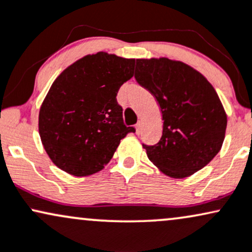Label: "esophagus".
Instances as JSON below:
<instances>
[{
    "label": "esophagus",
    "instance_id": "34e87169",
    "mask_svg": "<svg viewBox=\"0 0 252 252\" xmlns=\"http://www.w3.org/2000/svg\"><path fill=\"white\" fill-rule=\"evenodd\" d=\"M135 129H137V134H139V133H140V129H141V123H140V121L135 124Z\"/></svg>",
    "mask_w": 252,
    "mask_h": 252
}]
</instances>
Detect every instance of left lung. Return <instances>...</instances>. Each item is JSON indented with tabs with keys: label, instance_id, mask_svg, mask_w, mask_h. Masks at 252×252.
<instances>
[{
	"label": "left lung",
	"instance_id": "obj_1",
	"mask_svg": "<svg viewBox=\"0 0 252 252\" xmlns=\"http://www.w3.org/2000/svg\"><path fill=\"white\" fill-rule=\"evenodd\" d=\"M134 78L161 108L162 135L143 145L161 172L185 178L202 170L220 151L226 114L215 88L199 72L180 61L138 59Z\"/></svg>",
	"mask_w": 252,
	"mask_h": 252
}]
</instances>
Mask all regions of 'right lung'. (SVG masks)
<instances>
[{"mask_svg":"<svg viewBox=\"0 0 252 252\" xmlns=\"http://www.w3.org/2000/svg\"><path fill=\"white\" fill-rule=\"evenodd\" d=\"M134 62L100 52L74 62L53 82L40 108L38 132L47 155L62 171L75 177L99 172L121 139L135 132L124 124L117 101Z\"/></svg>","mask_w":252,"mask_h":252,"instance_id":"add662e5","label":"right lung"}]
</instances>
